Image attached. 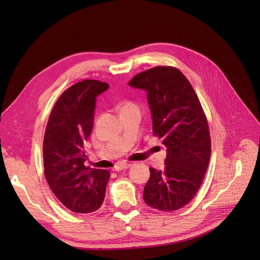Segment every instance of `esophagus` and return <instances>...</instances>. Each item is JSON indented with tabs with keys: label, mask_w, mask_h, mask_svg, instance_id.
I'll use <instances>...</instances> for the list:
<instances>
[{
	"label": "esophagus",
	"mask_w": 260,
	"mask_h": 260,
	"mask_svg": "<svg viewBox=\"0 0 260 260\" xmlns=\"http://www.w3.org/2000/svg\"><path fill=\"white\" fill-rule=\"evenodd\" d=\"M132 167L131 163H118L115 167V171H121V170H126Z\"/></svg>",
	"instance_id": "esophagus-1"
}]
</instances>
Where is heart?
<instances>
[{"mask_svg":"<svg viewBox=\"0 0 260 260\" xmlns=\"http://www.w3.org/2000/svg\"><path fill=\"white\" fill-rule=\"evenodd\" d=\"M132 106H135V105H134V104H132V103H125V104L123 105V109H124V108L132 107Z\"/></svg>","mask_w":260,"mask_h":260,"instance_id":"heart-1","label":"heart"}]
</instances>
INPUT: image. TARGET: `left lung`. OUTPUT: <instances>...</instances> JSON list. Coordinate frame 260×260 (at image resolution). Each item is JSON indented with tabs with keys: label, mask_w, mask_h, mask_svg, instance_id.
I'll return each mask as SVG.
<instances>
[{
	"label": "left lung",
	"mask_w": 260,
	"mask_h": 260,
	"mask_svg": "<svg viewBox=\"0 0 260 260\" xmlns=\"http://www.w3.org/2000/svg\"><path fill=\"white\" fill-rule=\"evenodd\" d=\"M128 85L146 91L153 133L167 146L164 170L150 168L144 201L161 211L181 209L200 189L211 155L201 104L189 80L173 67L145 70Z\"/></svg>",
	"instance_id": "1"
}]
</instances>
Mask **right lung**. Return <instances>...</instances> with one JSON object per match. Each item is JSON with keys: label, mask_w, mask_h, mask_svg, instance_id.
Returning a JSON list of instances; mask_svg holds the SVG:
<instances>
[{"label": "right lung", "mask_w": 260, "mask_h": 260, "mask_svg": "<svg viewBox=\"0 0 260 260\" xmlns=\"http://www.w3.org/2000/svg\"><path fill=\"white\" fill-rule=\"evenodd\" d=\"M109 85L82 80L63 91L54 104L43 140L45 175L53 194L76 213L101 208L110 173L85 167L84 143L93 125L96 99Z\"/></svg>", "instance_id": "1"}]
</instances>
